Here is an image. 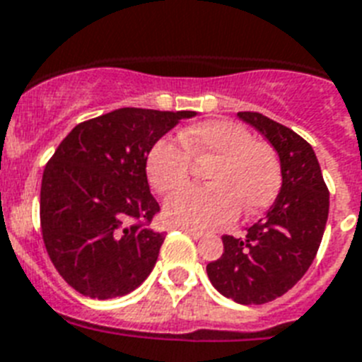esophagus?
<instances>
[{
  "label": "esophagus",
  "mask_w": 362,
  "mask_h": 362,
  "mask_svg": "<svg viewBox=\"0 0 362 362\" xmlns=\"http://www.w3.org/2000/svg\"><path fill=\"white\" fill-rule=\"evenodd\" d=\"M180 230H182V232H186L187 236H191V238H193V240H199V238L204 236V232H199V230H195V228H186V227H182Z\"/></svg>",
  "instance_id": "34e87169"
}]
</instances>
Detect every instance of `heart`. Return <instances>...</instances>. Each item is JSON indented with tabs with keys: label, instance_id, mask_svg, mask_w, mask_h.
I'll use <instances>...</instances> for the list:
<instances>
[{
	"label": "heart",
	"instance_id": "heart-1",
	"mask_svg": "<svg viewBox=\"0 0 362 362\" xmlns=\"http://www.w3.org/2000/svg\"><path fill=\"white\" fill-rule=\"evenodd\" d=\"M180 146L160 139L146 154V176L158 193L182 187L189 178V158L208 163V186L176 191L163 204V217L176 227L221 228L245 214L266 210L281 189L277 152L232 120H206L180 134Z\"/></svg>",
	"mask_w": 362,
	"mask_h": 362
}]
</instances>
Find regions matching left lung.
Instances as JSON below:
<instances>
[{
  "label": "left lung",
  "instance_id": "obj_1",
  "mask_svg": "<svg viewBox=\"0 0 362 362\" xmlns=\"http://www.w3.org/2000/svg\"><path fill=\"white\" fill-rule=\"evenodd\" d=\"M238 117L277 151L283 184L266 217L245 236H223V255L206 266L217 292L242 305L281 298L303 277L318 252L329 216V191L313 146L262 113Z\"/></svg>",
  "mask_w": 362,
  "mask_h": 362
}]
</instances>
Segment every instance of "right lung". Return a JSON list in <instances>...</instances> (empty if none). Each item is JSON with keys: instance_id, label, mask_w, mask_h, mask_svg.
<instances>
[{"instance_id": "add662e5", "label": "right lung", "mask_w": 362, "mask_h": 362, "mask_svg": "<svg viewBox=\"0 0 362 362\" xmlns=\"http://www.w3.org/2000/svg\"><path fill=\"white\" fill-rule=\"evenodd\" d=\"M195 111L120 107L81 122L48 161L40 228L59 275L93 299L134 292L154 269L165 234L146 180L154 143Z\"/></svg>"}]
</instances>
